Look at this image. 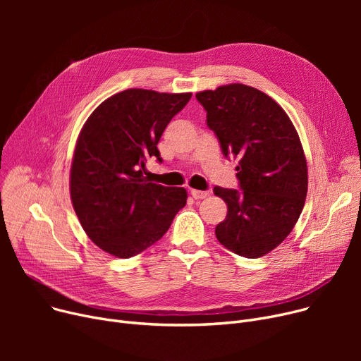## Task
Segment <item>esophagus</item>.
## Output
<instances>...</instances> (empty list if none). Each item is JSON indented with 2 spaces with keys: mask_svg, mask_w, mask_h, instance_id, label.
Instances as JSON below:
<instances>
[{
  "mask_svg": "<svg viewBox=\"0 0 361 361\" xmlns=\"http://www.w3.org/2000/svg\"><path fill=\"white\" fill-rule=\"evenodd\" d=\"M190 195L193 196V199H196V200H199V199H204V197H207V196H209V193H207V192H202V190H195V188H193V190L190 192Z\"/></svg>",
  "mask_w": 361,
  "mask_h": 361,
  "instance_id": "obj_1",
  "label": "esophagus"
}]
</instances>
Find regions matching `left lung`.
Listing matches in <instances>:
<instances>
[{"label":"left lung","instance_id":"1","mask_svg":"<svg viewBox=\"0 0 361 361\" xmlns=\"http://www.w3.org/2000/svg\"><path fill=\"white\" fill-rule=\"evenodd\" d=\"M222 154L238 158L241 190L215 187L228 214L215 228L218 241L256 259L288 237L307 196V162L298 133L271 97L231 83L196 93Z\"/></svg>","mask_w":361,"mask_h":361}]
</instances>
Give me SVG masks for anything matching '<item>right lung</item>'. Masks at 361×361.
<instances>
[{
  "label": "right lung",
  "mask_w": 361,
  "mask_h": 361,
  "mask_svg": "<svg viewBox=\"0 0 361 361\" xmlns=\"http://www.w3.org/2000/svg\"><path fill=\"white\" fill-rule=\"evenodd\" d=\"M192 93L127 89L94 109L75 143L70 196L85 233L104 252L128 259L157 243L185 206L183 187L143 177L162 158L158 142Z\"/></svg>",
  "instance_id": "obj_1"
}]
</instances>
